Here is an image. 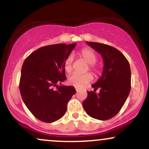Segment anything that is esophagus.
<instances>
[{"instance_id": "esophagus-1", "label": "esophagus", "mask_w": 149, "mask_h": 149, "mask_svg": "<svg viewBox=\"0 0 149 149\" xmlns=\"http://www.w3.org/2000/svg\"><path fill=\"white\" fill-rule=\"evenodd\" d=\"M76 92H78L80 90V89L78 88H76Z\"/></svg>"}]
</instances>
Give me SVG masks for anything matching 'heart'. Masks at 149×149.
<instances>
[{"label": "heart", "instance_id": "obj_1", "mask_svg": "<svg viewBox=\"0 0 149 149\" xmlns=\"http://www.w3.org/2000/svg\"><path fill=\"white\" fill-rule=\"evenodd\" d=\"M79 55L83 60L89 64V69L94 73V74L97 75L99 72V69L95 65L97 60V57L95 52L90 49H83L80 52ZM72 64L73 57L72 56L70 55L65 59L64 63V67L66 73H69L72 71ZM92 79H93V77L90 73H85L83 75L73 73L69 78V83L77 88H83L85 85L90 83Z\"/></svg>", "mask_w": 149, "mask_h": 149}]
</instances>
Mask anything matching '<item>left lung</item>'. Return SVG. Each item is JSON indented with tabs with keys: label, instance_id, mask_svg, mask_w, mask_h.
I'll return each instance as SVG.
<instances>
[{
	"label": "left lung",
	"instance_id": "left-lung-1",
	"mask_svg": "<svg viewBox=\"0 0 149 149\" xmlns=\"http://www.w3.org/2000/svg\"><path fill=\"white\" fill-rule=\"evenodd\" d=\"M86 43L102 55L104 69L102 76L92 85L94 91L88 92L83 106L90 117L106 120L120 111L129 95L130 66L125 57L115 47L99 42ZM97 88L100 89L99 94L95 92Z\"/></svg>",
	"mask_w": 149,
	"mask_h": 149
}]
</instances>
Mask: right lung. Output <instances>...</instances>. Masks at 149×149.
Here are the masks:
<instances>
[{"label":"right lung","mask_w":149,"mask_h":149,"mask_svg":"<svg viewBox=\"0 0 149 149\" xmlns=\"http://www.w3.org/2000/svg\"><path fill=\"white\" fill-rule=\"evenodd\" d=\"M76 43L55 44L32 52L22 65L19 90L24 103L36 118L52 123L63 117L76 93L73 86L58 85L66 79L64 63Z\"/></svg>","instance_id":"add662e5"}]
</instances>
